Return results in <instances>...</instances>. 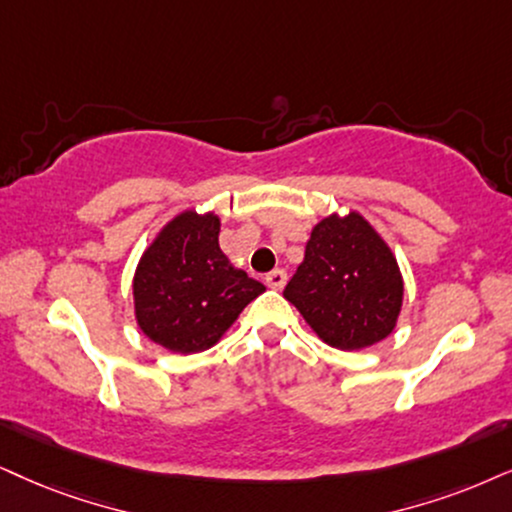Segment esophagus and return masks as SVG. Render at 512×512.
Masks as SVG:
<instances>
[{
  "label": "esophagus",
  "mask_w": 512,
  "mask_h": 512,
  "mask_svg": "<svg viewBox=\"0 0 512 512\" xmlns=\"http://www.w3.org/2000/svg\"><path fill=\"white\" fill-rule=\"evenodd\" d=\"M264 281H267V286H269V288L281 290L283 286H286L288 274H286V271H283V269H274V271H269V274H267V278H264Z\"/></svg>",
  "instance_id": "1"
}]
</instances>
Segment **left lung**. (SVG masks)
<instances>
[{
  "label": "left lung",
  "mask_w": 512,
  "mask_h": 512,
  "mask_svg": "<svg viewBox=\"0 0 512 512\" xmlns=\"http://www.w3.org/2000/svg\"><path fill=\"white\" fill-rule=\"evenodd\" d=\"M326 345L361 349L394 331L404 283L383 238L357 212L314 226L283 290Z\"/></svg>",
  "instance_id": "8db88e82"
}]
</instances>
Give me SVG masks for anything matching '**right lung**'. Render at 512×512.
<instances>
[{
  "label": "right lung",
  "instance_id": "1",
  "mask_svg": "<svg viewBox=\"0 0 512 512\" xmlns=\"http://www.w3.org/2000/svg\"><path fill=\"white\" fill-rule=\"evenodd\" d=\"M264 286L219 250V219L184 212L141 257L134 309L148 338L170 352H203L222 338Z\"/></svg>",
  "mask_w": 512,
  "mask_h": 512
}]
</instances>
